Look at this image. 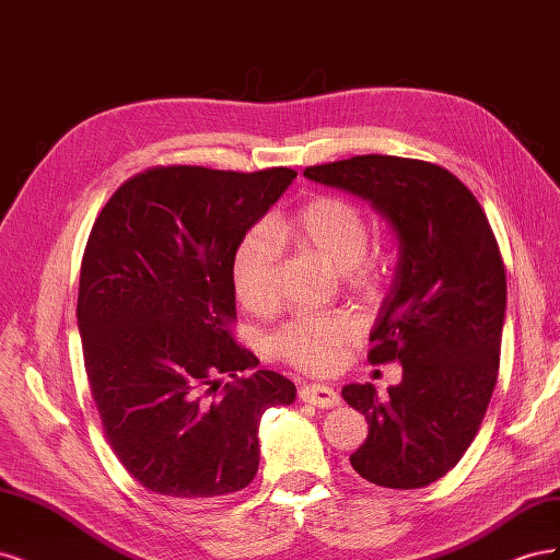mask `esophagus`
Instances as JSON below:
<instances>
[{
  "label": "esophagus",
  "mask_w": 560,
  "mask_h": 560,
  "mask_svg": "<svg viewBox=\"0 0 560 560\" xmlns=\"http://www.w3.org/2000/svg\"><path fill=\"white\" fill-rule=\"evenodd\" d=\"M299 399L301 401H308L313 406H322V409H331V406H336L338 401H341V397H338V393L334 387L329 385H301L299 389Z\"/></svg>",
  "instance_id": "1"
}]
</instances>
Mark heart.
I'll use <instances>...</instances> for the list:
<instances>
[{
	"label": "heart",
	"instance_id": "obj_1",
	"mask_svg": "<svg viewBox=\"0 0 560 560\" xmlns=\"http://www.w3.org/2000/svg\"><path fill=\"white\" fill-rule=\"evenodd\" d=\"M278 243L319 254L343 270L352 287L374 284L383 270V254L369 247V217L360 202L338 194L315 196L292 217H276L268 229L245 233L235 247L233 290L254 315L273 313L280 303ZM354 334V322L341 313H301L270 336V348L301 371L325 374Z\"/></svg>",
	"mask_w": 560,
	"mask_h": 560
}]
</instances>
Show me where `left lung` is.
Returning <instances> with one entry per match:
<instances>
[{
	"mask_svg": "<svg viewBox=\"0 0 560 560\" xmlns=\"http://www.w3.org/2000/svg\"><path fill=\"white\" fill-rule=\"evenodd\" d=\"M303 175L371 200L399 235L369 362H399L401 383L387 397L371 383L341 395L369 422L352 469L383 488L430 486L474 442L498 383L506 278L495 233L477 196L430 161L366 154Z\"/></svg>",
	"mask_w": 560,
	"mask_h": 560,
	"instance_id": "obj_1",
	"label": "left lung"
}]
</instances>
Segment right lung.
<instances>
[{
	"instance_id": "right-lung-1",
	"label": "right lung",
	"mask_w": 560,
	"mask_h": 560,
	"mask_svg": "<svg viewBox=\"0 0 560 560\" xmlns=\"http://www.w3.org/2000/svg\"><path fill=\"white\" fill-rule=\"evenodd\" d=\"M294 177L156 165L95 219L77 301L83 364L109 446L151 493L202 504L243 490L264 411L296 397L276 371L245 376L259 360L231 331L233 252Z\"/></svg>"
}]
</instances>
